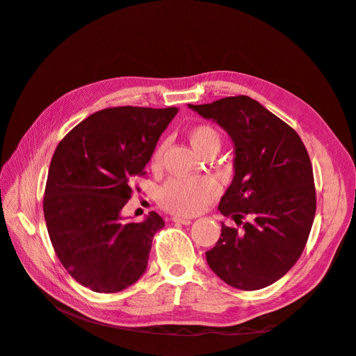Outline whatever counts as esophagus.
<instances>
[{
  "label": "esophagus",
  "mask_w": 356,
  "mask_h": 356,
  "mask_svg": "<svg viewBox=\"0 0 356 356\" xmlns=\"http://www.w3.org/2000/svg\"><path fill=\"white\" fill-rule=\"evenodd\" d=\"M172 221L178 222V224H186V225H188L191 222V220H188V218H179V217H174L172 218Z\"/></svg>",
  "instance_id": "obj_1"
}]
</instances>
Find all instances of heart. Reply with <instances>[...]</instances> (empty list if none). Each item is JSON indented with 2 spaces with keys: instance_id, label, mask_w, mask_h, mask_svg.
<instances>
[{
  "instance_id": "b5f03b06",
  "label": "heart",
  "mask_w": 356,
  "mask_h": 356,
  "mask_svg": "<svg viewBox=\"0 0 356 356\" xmlns=\"http://www.w3.org/2000/svg\"><path fill=\"white\" fill-rule=\"evenodd\" d=\"M191 147L202 156L209 149H220L221 135L211 124H197L188 131ZM161 148L153 154V165L160 160ZM218 196V186L211 178H172L159 191L160 207L182 217H191L203 211Z\"/></svg>"
}]
</instances>
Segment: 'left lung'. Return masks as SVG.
I'll return each instance as SVG.
<instances>
[{"mask_svg":"<svg viewBox=\"0 0 356 356\" xmlns=\"http://www.w3.org/2000/svg\"><path fill=\"white\" fill-rule=\"evenodd\" d=\"M193 111L217 122L234 144V177L220 212L221 224L207 261L225 284L261 289L281 279L303 252L316 212L307 149L298 134L250 96H229Z\"/></svg>","mask_w":356,"mask_h":356,"instance_id":"1","label":"left lung"}]
</instances>
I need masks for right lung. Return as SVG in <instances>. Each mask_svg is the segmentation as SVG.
Returning <instances> with one entry per match:
<instances>
[{
    "mask_svg": "<svg viewBox=\"0 0 356 356\" xmlns=\"http://www.w3.org/2000/svg\"><path fill=\"white\" fill-rule=\"evenodd\" d=\"M177 113L175 106L101 110L75 126L51 157L42 199L50 241L68 273L95 293H118L145 272L165 221L154 211L141 222L126 221L122 209Z\"/></svg>",
    "mask_w": 356,
    "mask_h": 356,
    "instance_id": "1",
    "label": "right lung"
}]
</instances>
